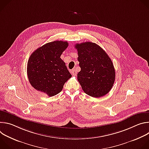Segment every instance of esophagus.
<instances>
[{
  "instance_id": "1",
  "label": "esophagus",
  "mask_w": 149,
  "mask_h": 149,
  "mask_svg": "<svg viewBox=\"0 0 149 149\" xmlns=\"http://www.w3.org/2000/svg\"><path fill=\"white\" fill-rule=\"evenodd\" d=\"M71 74L72 75H77V71L75 69L71 70Z\"/></svg>"
}]
</instances>
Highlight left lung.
<instances>
[{"instance_id": "obj_1", "label": "left lung", "mask_w": 149, "mask_h": 149, "mask_svg": "<svg viewBox=\"0 0 149 149\" xmlns=\"http://www.w3.org/2000/svg\"><path fill=\"white\" fill-rule=\"evenodd\" d=\"M75 48L81 68L77 79L82 90L95 98L109 93L116 77L113 63L109 55L99 45L90 42L77 44Z\"/></svg>"}]
</instances>
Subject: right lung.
I'll return each mask as SVG.
<instances>
[{
	"label": "right lung",
	"instance_id": "right-lung-1",
	"mask_svg": "<svg viewBox=\"0 0 149 149\" xmlns=\"http://www.w3.org/2000/svg\"><path fill=\"white\" fill-rule=\"evenodd\" d=\"M67 41L49 42L35 50L28 62L27 74L31 86L49 97L59 93L72 77L61 57L68 47Z\"/></svg>",
	"mask_w": 149,
	"mask_h": 149
}]
</instances>
